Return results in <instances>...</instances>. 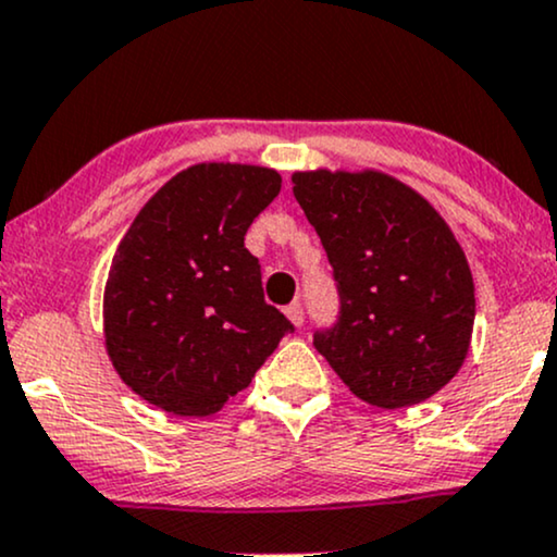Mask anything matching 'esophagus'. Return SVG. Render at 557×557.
Listing matches in <instances>:
<instances>
[{
	"label": "esophagus",
	"mask_w": 557,
	"mask_h": 557,
	"mask_svg": "<svg viewBox=\"0 0 557 557\" xmlns=\"http://www.w3.org/2000/svg\"><path fill=\"white\" fill-rule=\"evenodd\" d=\"M286 318L292 320V325H294V329H299V325L305 323V310H302V305H297V302H294V305L286 307Z\"/></svg>",
	"instance_id": "1"
}]
</instances>
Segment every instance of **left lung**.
Masks as SVG:
<instances>
[{
    "mask_svg": "<svg viewBox=\"0 0 557 557\" xmlns=\"http://www.w3.org/2000/svg\"><path fill=\"white\" fill-rule=\"evenodd\" d=\"M342 297L315 349L362 401L401 409L428 401L461 370L474 329V278L443 215L396 176L292 174Z\"/></svg>",
    "mask_w": 557,
    "mask_h": 557,
    "instance_id": "1",
    "label": "left lung"
}]
</instances>
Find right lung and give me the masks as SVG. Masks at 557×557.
<instances>
[{
  "mask_svg": "<svg viewBox=\"0 0 557 557\" xmlns=\"http://www.w3.org/2000/svg\"><path fill=\"white\" fill-rule=\"evenodd\" d=\"M276 169L195 163L150 198L116 247L103 344L137 396L176 417H211L252 383L284 333L265 305L245 234L278 195Z\"/></svg>",
  "mask_w": 557,
  "mask_h": 557,
  "instance_id": "right-lung-1",
  "label": "right lung"
}]
</instances>
